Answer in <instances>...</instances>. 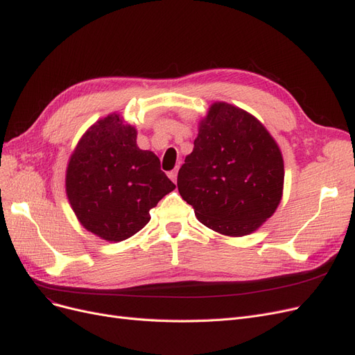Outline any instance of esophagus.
I'll return each instance as SVG.
<instances>
[{"label": "esophagus", "mask_w": 355, "mask_h": 355, "mask_svg": "<svg viewBox=\"0 0 355 355\" xmlns=\"http://www.w3.org/2000/svg\"><path fill=\"white\" fill-rule=\"evenodd\" d=\"M168 178H170L171 180H173L175 184H176V180H178V170H176V168H175V170H171L170 173H168Z\"/></svg>", "instance_id": "1"}]
</instances>
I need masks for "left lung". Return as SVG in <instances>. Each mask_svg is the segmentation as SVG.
<instances>
[{
    "instance_id": "obj_1",
    "label": "left lung",
    "mask_w": 355,
    "mask_h": 355,
    "mask_svg": "<svg viewBox=\"0 0 355 355\" xmlns=\"http://www.w3.org/2000/svg\"><path fill=\"white\" fill-rule=\"evenodd\" d=\"M283 187V154L266 127L239 106L211 103L178 173L197 219L228 237L249 235L272 216Z\"/></svg>"
}]
</instances>
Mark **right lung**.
I'll list each match as a JSON object with an SVG mask.
<instances>
[{"mask_svg":"<svg viewBox=\"0 0 355 355\" xmlns=\"http://www.w3.org/2000/svg\"><path fill=\"white\" fill-rule=\"evenodd\" d=\"M137 130L112 112L87 128L69 157L67 197L78 222L106 241H123L151 219L149 210L176 185Z\"/></svg>","mask_w":355,"mask_h":355,"instance_id":"obj_1","label":"right lung"}]
</instances>
